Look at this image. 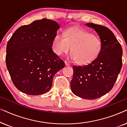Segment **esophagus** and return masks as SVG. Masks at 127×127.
Listing matches in <instances>:
<instances>
[{"mask_svg": "<svg viewBox=\"0 0 127 127\" xmlns=\"http://www.w3.org/2000/svg\"><path fill=\"white\" fill-rule=\"evenodd\" d=\"M65 65H66V66H70V64H69L68 63V62H66V61L65 62Z\"/></svg>", "mask_w": 127, "mask_h": 127, "instance_id": "1", "label": "esophagus"}]
</instances>
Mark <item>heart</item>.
Here are the masks:
<instances>
[{
    "label": "heart",
    "mask_w": 127,
    "mask_h": 127,
    "mask_svg": "<svg viewBox=\"0 0 127 127\" xmlns=\"http://www.w3.org/2000/svg\"><path fill=\"white\" fill-rule=\"evenodd\" d=\"M102 46L99 37L79 28L67 29L64 35L57 34L53 40L55 54L62 56L68 53L71 48L70 58L80 65H86L95 60L101 51Z\"/></svg>",
    "instance_id": "heart-1"
}]
</instances>
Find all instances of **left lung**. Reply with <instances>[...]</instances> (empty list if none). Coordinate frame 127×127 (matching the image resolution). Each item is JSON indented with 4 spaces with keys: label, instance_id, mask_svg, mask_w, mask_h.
Returning a JSON list of instances; mask_svg holds the SVG:
<instances>
[{
    "label": "left lung",
    "instance_id": "obj_1",
    "mask_svg": "<svg viewBox=\"0 0 127 127\" xmlns=\"http://www.w3.org/2000/svg\"><path fill=\"white\" fill-rule=\"evenodd\" d=\"M102 41L97 58L87 65L73 66L70 86L72 93L85 99H95L112 89L122 67L123 50L112 31L106 27L87 23Z\"/></svg>",
    "mask_w": 127,
    "mask_h": 127
}]
</instances>
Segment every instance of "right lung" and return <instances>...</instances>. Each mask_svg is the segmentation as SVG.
I'll use <instances>...</instances> for the list:
<instances>
[{
    "mask_svg": "<svg viewBox=\"0 0 127 127\" xmlns=\"http://www.w3.org/2000/svg\"><path fill=\"white\" fill-rule=\"evenodd\" d=\"M60 28L54 21L36 20L17 29L8 40L7 68L20 91L31 95L46 93L53 85L54 76L65 67L52 48Z\"/></svg>",
    "mask_w": 127,
    "mask_h": 127,
    "instance_id": "add662e5",
    "label": "right lung"
}]
</instances>
